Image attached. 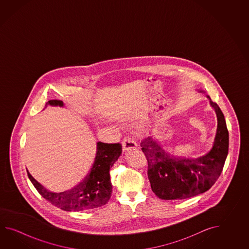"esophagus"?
<instances>
[{"instance_id": "34e87169", "label": "esophagus", "mask_w": 249, "mask_h": 249, "mask_svg": "<svg viewBox=\"0 0 249 249\" xmlns=\"http://www.w3.org/2000/svg\"><path fill=\"white\" fill-rule=\"evenodd\" d=\"M122 145L124 150H132L137 148L136 142L132 137H129V136H127L123 140Z\"/></svg>"}]
</instances>
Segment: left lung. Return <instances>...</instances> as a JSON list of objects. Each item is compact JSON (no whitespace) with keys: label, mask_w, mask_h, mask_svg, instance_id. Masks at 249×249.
<instances>
[{"label":"left lung","mask_w":249,"mask_h":249,"mask_svg":"<svg viewBox=\"0 0 249 249\" xmlns=\"http://www.w3.org/2000/svg\"><path fill=\"white\" fill-rule=\"evenodd\" d=\"M202 91V90H200ZM217 116V132L211 150L198 159L176 158L152 137L141 142L148 161V177L161 199H186L208 191L222 173L229 150V132L222 110L209 96Z\"/></svg>","instance_id":"left-lung-1"}]
</instances>
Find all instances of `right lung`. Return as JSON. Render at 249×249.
Returning a JSON list of instances; mask_svg holds the SVG:
<instances>
[{
  "instance_id": "1",
  "label": "right lung",
  "mask_w": 249,
  "mask_h": 249,
  "mask_svg": "<svg viewBox=\"0 0 249 249\" xmlns=\"http://www.w3.org/2000/svg\"><path fill=\"white\" fill-rule=\"evenodd\" d=\"M63 106L58 100L48 101L44 107ZM122 153L120 143H97V153L92 167L85 179L70 191L55 193L44 189L27 171L28 178L43 198L64 211H83L102 207L112 193L109 169Z\"/></svg>"
}]
</instances>
